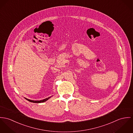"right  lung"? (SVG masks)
<instances>
[{
	"instance_id": "obj_1",
	"label": "right lung",
	"mask_w": 133,
	"mask_h": 133,
	"mask_svg": "<svg viewBox=\"0 0 133 133\" xmlns=\"http://www.w3.org/2000/svg\"><path fill=\"white\" fill-rule=\"evenodd\" d=\"M51 97H49L48 98H45L43 100H41V101H32V100H30V99H29L26 98H25L27 101H29L30 102H31V103H44L45 102H46V101H47L49 98H50Z\"/></svg>"
}]
</instances>
